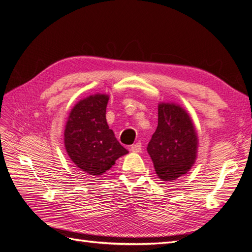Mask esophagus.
I'll list each match as a JSON object with an SVG mask.
<instances>
[{"label":"esophagus","mask_w":252,"mask_h":252,"mask_svg":"<svg viewBox=\"0 0 252 252\" xmlns=\"http://www.w3.org/2000/svg\"><path fill=\"white\" fill-rule=\"evenodd\" d=\"M141 150H142V145H141V143H139V142L136 143V144H133L131 146V151L133 153H140Z\"/></svg>","instance_id":"obj_1"}]
</instances>
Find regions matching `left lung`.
I'll use <instances>...</instances> for the list:
<instances>
[{
  "mask_svg": "<svg viewBox=\"0 0 252 252\" xmlns=\"http://www.w3.org/2000/svg\"><path fill=\"white\" fill-rule=\"evenodd\" d=\"M197 151L198 135L188 112L174 102H159L158 126L147 145L159 179L171 182L190 171Z\"/></svg>",
  "mask_w": 252,
  "mask_h": 252,
  "instance_id": "8db88e82",
  "label": "left lung"
}]
</instances>
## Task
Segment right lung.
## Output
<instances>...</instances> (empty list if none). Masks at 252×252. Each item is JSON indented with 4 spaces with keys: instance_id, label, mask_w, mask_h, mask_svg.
<instances>
[{
    "instance_id": "add662e5",
    "label": "right lung",
    "mask_w": 252,
    "mask_h": 252,
    "mask_svg": "<svg viewBox=\"0 0 252 252\" xmlns=\"http://www.w3.org/2000/svg\"><path fill=\"white\" fill-rule=\"evenodd\" d=\"M109 95L95 93L71 109L64 129V146L70 160L87 174L98 176L128 152L121 145L106 119Z\"/></svg>"
}]
</instances>
